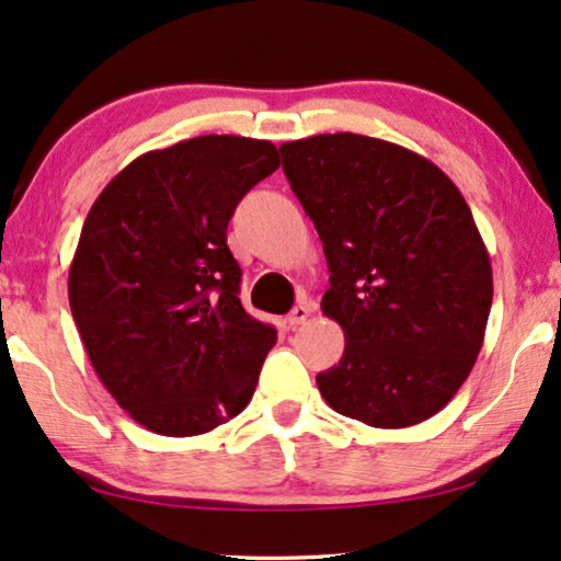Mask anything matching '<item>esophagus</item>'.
I'll return each mask as SVG.
<instances>
[{"label": "esophagus", "mask_w": 561, "mask_h": 561, "mask_svg": "<svg viewBox=\"0 0 561 561\" xmlns=\"http://www.w3.org/2000/svg\"><path fill=\"white\" fill-rule=\"evenodd\" d=\"M312 312H314V304H309V301H301V304H296V307L291 309V312H288V324H291V328H296V324H304L309 320V317H312Z\"/></svg>", "instance_id": "1"}]
</instances>
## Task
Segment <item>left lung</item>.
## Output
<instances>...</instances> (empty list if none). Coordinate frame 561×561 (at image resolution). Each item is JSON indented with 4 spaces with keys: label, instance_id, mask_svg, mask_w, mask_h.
Segmentation results:
<instances>
[{
    "label": "left lung",
    "instance_id": "left-lung-1",
    "mask_svg": "<svg viewBox=\"0 0 561 561\" xmlns=\"http://www.w3.org/2000/svg\"><path fill=\"white\" fill-rule=\"evenodd\" d=\"M283 171L322 239V314L343 358L317 375L324 403L375 428L439 413L471 375L492 309V260L439 165L354 133L280 145Z\"/></svg>",
    "mask_w": 561,
    "mask_h": 561
}]
</instances>
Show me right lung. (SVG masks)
<instances>
[{
    "label": "right lung",
    "mask_w": 561,
    "mask_h": 561,
    "mask_svg": "<svg viewBox=\"0 0 561 561\" xmlns=\"http://www.w3.org/2000/svg\"><path fill=\"white\" fill-rule=\"evenodd\" d=\"M278 165L270 140L192 137L137 156L90 207L69 309L103 387L150 432L207 434L254 396L278 333L241 307L226 228Z\"/></svg>",
    "instance_id": "obj_1"
}]
</instances>
